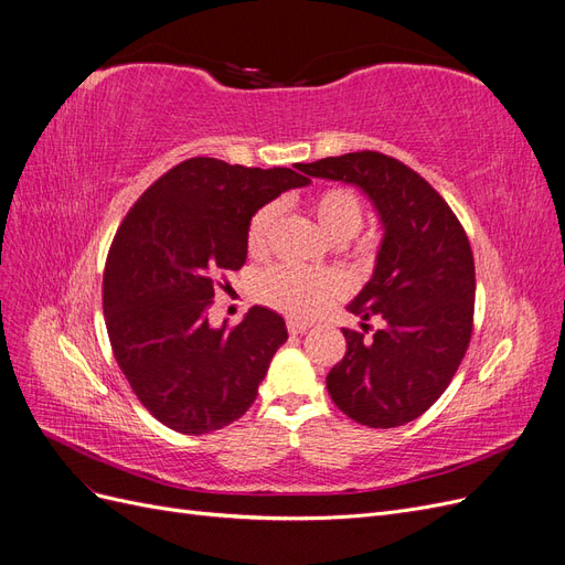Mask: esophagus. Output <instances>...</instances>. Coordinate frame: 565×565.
<instances>
[{
  "label": "esophagus",
  "instance_id": "1",
  "mask_svg": "<svg viewBox=\"0 0 565 565\" xmlns=\"http://www.w3.org/2000/svg\"><path fill=\"white\" fill-rule=\"evenodd\" d=\"M309 330H311L309 322H303V320H287V332H289V334H303V332H309Z\"/></svg>",
  "mask_w": 565,
  "mask_h": 565
}]
</instances>
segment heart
Segmentation results:
<instances>
[{
  "instance_id": "1",
  "label": "heart",
  "mask_w": 565,
  "mask_h": 565,
  "mask_svg": "<svg viewBox=\"0 0 565 565\" xmlns=\"http://www.w3.org/2000/svg\"><path fill=\"white\" fill-rule=\"evenodd\" d=\"M311 214L318 226L337 243H347L361 231L365 218L363 198L351 185H328L313 193ZM280 207L268 202L256 210L247 224V252L262 259L273 247ZM254 295L268 309L297 320H311L349 295V282L337 270H301L273 266L254 285Z\"/></svg>"
}]
</instances>
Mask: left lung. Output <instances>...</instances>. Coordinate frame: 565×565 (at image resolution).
<instances>
[{
  "label": "left lung",
  "instance_id": "8db88e82",
  "mask_svg": "<svg viewBox=\"0 0 565 565\" xmlns=\"http://www.w3.org/2000/svg\"><path fill=\"white\" fill-rule=\"evenodd\" d=\"M361 185L380 210L384 243L374 276L349 311L380 320L344 330L347 353L328 374L341 413L372 429L424 415L448 388L473 332L476 268L465 226L431 183L377 150L301 164Z\"/></svg>",
  "mask_w": 565,
  "mask_h": 565
}]
</instances>
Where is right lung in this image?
Instances as JSON below:
<instances>
[{
  "instance_id": "obj_1",
  "label": "right lung",
  "mask_w": 565,
  "mask_h": 565,
  "mask_svg": "<svg viewBox=\"0 0 565 565\" xmlns=\"http://www.w3.org/2000/svg\"><path fill=\"white\" fill-rule=\"evenodd\" d=\"M299 172L183 160L119 224L104 273L108 339L136 398L169 429L200 436L241 419L287 341L285 320L262 306L218 330L207 311L220 280L245 266L252 214L309 183Z\"/></svg>"
}]
</instances>
